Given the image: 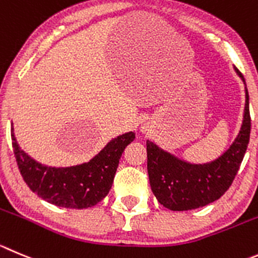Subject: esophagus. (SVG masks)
<instances>
[{"label": "esophagus", "instance_id": "obj_1", "mask_svg": "<svg viewBox=\"0 0 258 258\" xmlns=\"http://www.w3.org/2000/svg\"><path fill=\"white\" fill-rule=\"evenodd\" d=\"M143 132H146V127H143Z\"/></svg>", "mask_w": 258, "mask_h": 258}]
</instances>
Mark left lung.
<instances>
[{"instance_id":"obj_1","label":"left lung","mask_w":258,"mask_h":258,"mask_svg":"<svg viewBox=\"0 0 258 258\" xmlns=\"http://www.w3.org/2000/svg\"><path fill=\"white\" fill-rule=\"evenodd\" d=\"M234 70L245 85L243 75L235 67ZM244 91V113L239 134L229 149L213 162L202 164L188 163L163 150L156 144L146 141L151 191L164 208L173 211L202 208L220 199L233 183L244 158L251 134L247 86Z\"/></svg>"}]
</instances>
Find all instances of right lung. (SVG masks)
<instances>
[{"label": "right lung", "mask_w": 258, "mask_h": 258, "mask_svg": "<svg viewBox=\"0 0 258 258\" xmlns=\"http://www.w3.org/2000/svg\"><path fill=\"white\" fill-rule=\"evenodd\" d=\"M11 140L19 170L31 191L56 206L86 209L102 201L112 188L119 159L135 140V132L114 137L88 163L64 168L48 167L29 156L19 146L14 127Z\"/></svg>", "instance_id": "obj_1"}]
</instances>
